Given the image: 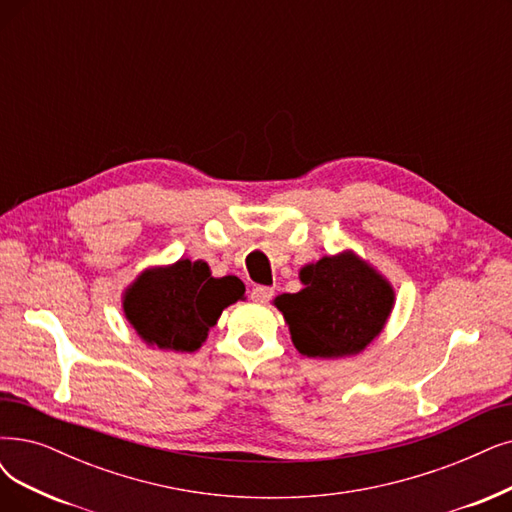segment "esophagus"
<instances>
[{
    "mask_svg": "<svg viewBox=\"0 0 512 512\" xmlns=\"http://www.w3.org/2000/svg\"><path fill=\"white\" fill-rule=\"evenodd\" d=\"M273 294H275V290L269 288V285H256V288H252L250 296H252L254 302L264 304V302H269L273 298Z\"/></svg>",
    "mask_w": 512,
    "mask_h": 512,
    "instance_id": "1",
    "label": "esophagus"
}]
</instances>
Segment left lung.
<instances>
[{
	"mask_svg": "<svg viewBox=\"0 0 512 512\" xmlns=\"http://www.w3.org/2000/svg\"><path fill=\"white\" fill-rule=\"evenodd\" d=\"M300 281L304 288L277 296L275 306L290 325L298 353L306 357L361 353L382 332L395 304L391 283L353 252L306 264Z\"/></svg>",
	"mask_w": 512,
	"mask_h": 512,
	"instance_id": "obj_1",
	"label": "left lung"
}]
</instances>
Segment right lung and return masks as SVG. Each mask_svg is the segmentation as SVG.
<instances>
[{"label": "right lung", "mask_w": 512, "mask_h": 512, "mask_svg": "<svg viewBox=\"0 0 512 512\" xmlns=\"http://www.w3.org/2000/svg\"><path fill=\"white\" fill-rule=\"evenodd\" d=\"M243 292L235 275L212 277L208 262L180 258L170 267L142 271L124 294V313L147 344L193 353Z\"/></svg>", "instance_id": "obj_1"}]
</instances>
